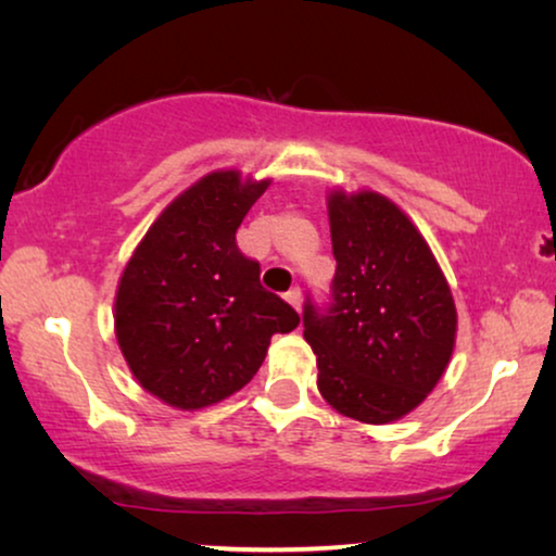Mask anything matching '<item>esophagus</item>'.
I'll use <instances>...</instances> for the list:
<instances>
[{"mask_svg": "<svg viewBox=\"0 0 556 556\" xmlns=\"http://www.w3.org/2000/svg\"><path fill=\"white\" fill-rule=\"evenodd\" d=\"M286 301L291 303L295 311H301V291H299V288H291V291L286 293Z\"/></svg>", "mask_w": 556, "mask_h": 556, "instance_id": "esophagus-1", "label": "esophagus"}]
</instances>
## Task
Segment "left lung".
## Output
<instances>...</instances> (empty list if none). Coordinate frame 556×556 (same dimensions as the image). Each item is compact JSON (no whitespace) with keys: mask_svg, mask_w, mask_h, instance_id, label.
<instances>
[{"mask_svg":"<svg viewBox=\"0 0 556 556\" xmlns=\"http://www.w3.org/2000/svg\"><path fill=\"white\" fill-rule=\"evenodd\" d=\"M331 306H303L318 392L352 420L384 425L420 405L453 356L458 314L432 250L379 192L333 189Z\"/></svg>","mask_w":556,"mask_h":556,"instance_id":"obj_1","label":"left lung"}]
</instances>
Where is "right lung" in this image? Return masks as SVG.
Returning a JSON list of instances; mask_svg holds the SVG:
<instances>
[{
    "label": "right lung",
    "mask_w": 556,
    "mask_h": 556,
    "mask_svg": "<svg viewBox=\"0 0 556 556\" xmlns=\"http://www.w3.org/2000/svg\"><path fill=\"white\" fill-rule=\"evenodd\" d=\"M270 179L212 172L185 189L136 245L116 291V339L143 390L177 409H202L242 390L273 333L299 314L261 286V265L235 232Z\"/></svg>",
    "instance_id": "1"
}]
</instances>
